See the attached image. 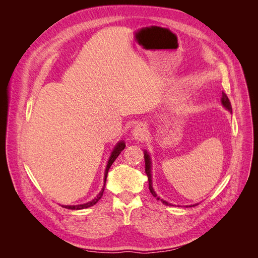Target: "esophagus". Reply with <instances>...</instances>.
<instances>
[{
    "instance_id": "1",
    "label": "esophagus",
    "mask_w": 258,
    "mask_h": 258,
    "mask_svg": "<svg viewBox=\"0 0 258 258\" xmlns=\"http://www.w3.org/2000/svg\"><path fill=\"white\" fill-rule=\"evenodd\" d=\"M146 126L144 123H139L138 126H136V128L134 129V137L136 139H140V138H144L146 136Z\"/></svg>"
}]
</instances>
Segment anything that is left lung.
<instances>
[{
  "instance_id": "1",
  "label": "left lung",
  "mask_w": 258,
  "mask_h": 258,
  "mask_svg": "<svg viewBox=\"0 0 258 258\" xmlns=\"http://www.w3.org/2000/svg\"><path fill=\"white\" fill-rule=\"evenodd\" d=\"M222 103H223V105L227 108L228 111H230L231 112V104H230V101H229V99H228V97L225 95V93L223 92L222 93ZM144 160H145V173H146V175H147V177H148V186H150V190H151V192H152V195L154 197H157V195L155 194V191H154V189H153V186H152V174H151V160H150V156H148V154L146 153V151H145V153H144ZM157 199L159 200V198L157 197ZM162 202L165 205H170V204H168L167 201H163L162 200ZM191 207V206H190Z\"/></svg>"
}]
</instances>
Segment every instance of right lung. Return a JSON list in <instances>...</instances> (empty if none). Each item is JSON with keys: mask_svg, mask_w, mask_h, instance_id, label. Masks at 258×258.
Segmentation results:
<instances>
[{"mask_svg": "<svg viewBox=\"0 0 258 258\" xmlns=\"http://www.w3.org/2000/svg\"><path fill=\"white\" fill-rule=\"evenodd\" d=\"M124 147H126V145H124V142H119V143H117V145L114 148V151L112 152L111 157H110V159H108L107 166H106V169H105V173H104V186H103L102 190H101L100 194L97 196V198H95L92 201H89V202H87V204H84V205H79V206H62V207L66 208V209H70V210H82V209H86V208H89V207H91L93 205H96L97 202L101 199V197L103 196V191H104V187H105V182H106L108 170H110L111 166L113 165V162L115 161V159L117 157H118L119 154L121 153V151H123Z\"/></svg>", "mask_w": 258, "mask_h": 258, "instance_id": "obj_1", "label": "right lung"}]
</instances>
